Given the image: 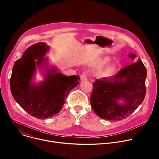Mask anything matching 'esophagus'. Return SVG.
<instances>
[{
    "mask_svg": "<svg viewBox=\"0 0 159 159\" xmlns=\"http://www.w3.org/2000/svg\"><path fill=\"white\" fill-rule=\"evenodd\" d=\"M80 80L81 81H84V80H87V77L85 74H82L80 75Z\"/></svg>",
    "mask_w": 159,
    "mask_h": 159,
    "instance_id": "obj_1",
    "label": "esophagus"
}]
</instances>
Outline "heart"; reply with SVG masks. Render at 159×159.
I'll return each instance as SVG.
<instances>
[{
  "label": "heart",
  "instance_id": "heart-1",
  "mask_svg": "<svg viewBox=\"0 0 159 159\" xmlns=\"http://www.w3.org/2000/svg\"><path fill=\"white\" fill-rule=\"evenodd\" d=\"M109 60V58L108 57H105V58H104L102 59V63H106L108 62Z\"/></svg>",
  "mask_w": 159,
  "mask_h": 159
}]
</instances>
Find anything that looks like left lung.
I'll return each mask as SVG.
<instances>
[{"instance_id":"1","label":"left lung","mask_w":159,"mask_h":159,"mask_svg":"<svg viewBox=\"0 0 159 159\" xmlns=\"http://www.w3.org/2000/svg\"><path fill=\"white\" fill-rule=\"evenodd\" d=\"M137 55H128L133 60ZM147 69L139 60L116 75L97 79L93 83L90 104L96 114L107 120H122L137 109L145 94ZM122 100L123 103L119 101Z\"/></svg>"}]
</instances>
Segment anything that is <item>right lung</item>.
I'll return each mask as SVG.
<instances>
[{
    "label": "right lung",
    "mask_w": 159,
    "mask_h": 159,
    "mask_svg": "<svg viewBox=\"0 0 159 159\" xmlns=\"http://www.w3.org/2000/svg\"><path fill=\"white\" fill-rule=\"evenodd\" d=\"M50 47L43 42L31 45L16 60L10 79L12 95L28 114L41 120L57 115L70 90L80 81L77 75L66 76L55 66L48 65L44 57ZM37 68L44 79L38 84L33 82Z\"/></svg>",
    "instance_id": "1"
}]
</instances>
